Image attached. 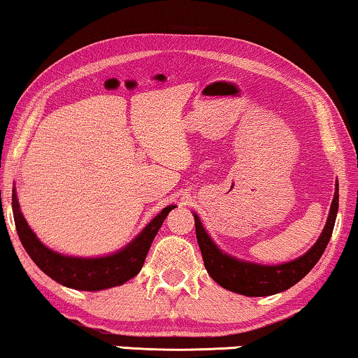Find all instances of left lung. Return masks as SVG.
Returning <instances> with one entry per match:
<instances>
[{
    "label": "left lung",
    "mask_w": 358,
    "mask_h": 358,
    "mask_svg": "<svg viewBox=\"0 0 358 358\" xmlns=\"http://www.w3.org/2000/svg\"><path fill=\"white\" fill-rule=\"evenodd\" d=\"M338 206L339 189L336 182V192H334L331 208H329L325 229L318 236L315 245L298 259L277 264V266H262V264L241 261L227 255V252H222L211 240V236L206 234V230L203 229L200 217L194 214L196 241L208 273L214 282L221 285L222 288L232 291V293L251 296V298L282 293V291L291 288L299 280L304 278L322 257L329 238H331Z\"/></svg>",
    "instance_id": "8db88e82"
}]
</instances>
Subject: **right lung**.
I'll return each instance as SVG.
<instances>
[{
  "instance_id": "add662e5",
  "label": "right lung",
  "mask_w": 358,
  "mask_h": 358,
  "mask_svg": "<svg viewBox=\"0 0 358 358\" xmlns=\"http://www.w3.org/2000/svg\"><path fill=\"white\" fill-rule=\"evenodd\" d=\"M174 208L176 205L163 208L162 213L153 217L131 243L113 252V255L102 257H75L60 255V252L49 250L48 246L41 243L40 238L33 234L30 225L27 224L24 214L20 213L17 194H15V189L13 190L15 229H17L19 238L31 261L57 283L81 291H101L120 287V285L136 277L144 266L145 256L150 250L153 238H155L169 211Z\"/></svg>"
}]
</instances>
